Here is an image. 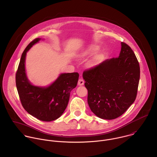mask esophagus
Here are the masks:
<instances>
[{"instance_id":"obj_1","label":"esophagus","mask_w":157,"mask_h":157,"mask_svg":"<svg viewBox=\"0 0 157 157\" xmlns=\"http://www.w3.org/2000/svg\"><path fill=\"white\" fill-rule=\"evenodd\" d=\"M84 83H85V81H84L82 78H80V79L78 80V85L79 86H82V85H84Z\"/></svg>"}]
</instances>
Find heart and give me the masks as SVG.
Here are the masks:
<instances>
[{
    "mask_svg": "<svg viewBox=\"0 0 157 157\" xmlns=\"http://www.w3.org/2000/svg\"><path fill=\"white\" fill-rule=\"evenodd\" d=\"M98 49V47L97 46L94 45H90L87 49H86L85 50H84L83 51L80 52V56H82V57L88 56L90 54L95 52ZM101 59V56L100 54H98L95 55L90 60V62H89L90 66V67H95V66L98 65L99 63L100 62Z\"/></svg>",
    "mask_w": 157,
    "mask_h": 157,
    "instance_id": "b5f03b06",
    "label": "heart"
}]
</instances>
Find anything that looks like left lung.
<instances>
[{
	"instance_id": "left-lung-1",
	"label": "left lung",
	"mask_w": 157,
	"mask_h": 157,
	"mask_svg": "<svg viewBox=\"0 0 157 157\" xmlns=\"http://www.w3.org/2000/svg\"><path fill=\"white\" fill-rule=\"evenodd\" d=\"M118 57L108 59L84 71L88 103L98 117L113 120L134 102L140 75L138 60L131 48L121 42Z\"/></svg>"
}]
</instances>
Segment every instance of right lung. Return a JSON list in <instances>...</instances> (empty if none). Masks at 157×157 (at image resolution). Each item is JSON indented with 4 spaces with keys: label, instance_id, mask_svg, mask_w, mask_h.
Masks as SVG:
<instances>
[{
    "label": "right lung",
    "instance_id": "obj_1",
    "mask_svg": "<svg viewBox=\"0 0 157 157\" xmlns=\"http://www.w3.org/2000/svg\"><path fill=\"white\" fill-rule=\"evenodd\" d=\"M41 39L36 38L23 52L16 74V83L23 108L30 115L44 121H51L59 118L67 107L70 92L77 86L78 72L64 73L50 86L43 88L32 85L25 67L27 51Z\"/></svg>",
    "mask_w": 157,
    "mask_h": 157
}]
</instances>
